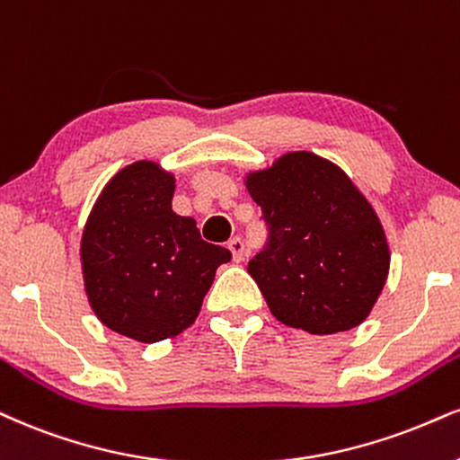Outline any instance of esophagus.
Listing matches in <instances>:
<instances>
[{"instance_id":"esophagus-1","label":"esophagus","mask_w":460,"mask_h":460,"mask_svg":"<svg viewBox=\"0 0 460 460\" xmlns=\"http://www.w3.org/2000/svg\"><path fill=\"white\" fill-rule=\"evenodd\" d=\"M228 249L232 252V260H234V262H241L243 256H245V243H243L239 236L228 241Z\"/></svg>"}]
</instances>
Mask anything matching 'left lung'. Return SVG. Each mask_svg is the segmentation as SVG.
Listing matches in <instances>:
<instances>
[{"mask_svg": "<svg viewBox=\"0 0 460 460\" xmlns=\"http://www.w3.org/2000/svg\"><path fill=\"white\" fill-rule=\"evenodd\" d=\"M266 243L249 260L270 314L311 334L356 328L388 277L382 224L348 174L307 151L247 177Z\"/></svg>", "mask_w": 460, "mask_h": 460, "instance_id": "8db88e82", "label": "left lung"}]
</instances>
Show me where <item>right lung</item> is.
Masks as SVG:
<instances>
[{
  "label": "right lung",
  "mask_w": 460,
  "mask_h": 460,
  "mask_svg": "<svg viewBox=\"0 0 460 460\" xmlns=\"http://www.w3.org/2000/svg\"><path fill=\"white\" fill-rule=\"evenodd\" d=\"M174 177L153 162L119 170L83 232L84 290L104 326L143 343L194 324L226 247L172 211Z\"/></svg>",
  "instance_id": "add662e5"
}]
</instances>
